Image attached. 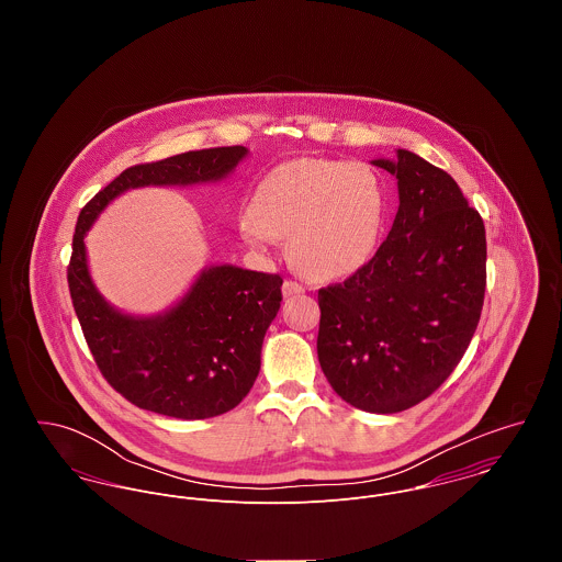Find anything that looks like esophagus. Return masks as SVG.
<instances>
[{"label": "esophagus", "mask_w": 562, "mask_h": 562, "mask_svg": "<svg viewBox=\"0 0 562 562\" xmlns=\"http://www.w3.org/2000/svg\"><path fill=\"white\" fill-rule=\"evenodd\" d=\"M305 292V288L301 285V283H296V281H292V279H288L285 283H283V296L285 299H292V296H299V294H303Z\"/></svg>", "instance_id": "obj_1"}]
</instances>
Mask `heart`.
<instances>
[{
  "instance_id": "b5f03b06",
  "label": "heart",
  "mask_w": 562,
  "mask_h": 562,
  "mask_svg": "<svg viewBox=\"0 0 562 562\" xmlns=\"http://www.w3.org/2000/svg\"><path fill=\"white\" fill-rule=\"evenodd\" d=\"M387 192L363 161L296 158L257 183L240 234L255 248L288 238L292 263L316 281L357 274L374 257L385 227Z\"/></svg>"
}]
</instances>
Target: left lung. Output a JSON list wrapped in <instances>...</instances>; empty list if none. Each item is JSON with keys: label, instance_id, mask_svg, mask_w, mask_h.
I'll use <instances>...</instances> for the list:
<instances>
[{"label": "left lung", "instance_id": "8db88e82", "mask_svg": "<svg viewBox=\"0 0 562 562\" xmlns=\"http://www.w3.org/2000/svg\"><path fill=\"white\" fill-rule=\"evenodd\" d=\"M398 179V214L376 255L322 288L318 359L341 401L398 413L454 372L481 321L486 238L457 181L398 149L374 160Z\"/></svg>", "mask_w": 562, "mask_h": 562}]
</instances>
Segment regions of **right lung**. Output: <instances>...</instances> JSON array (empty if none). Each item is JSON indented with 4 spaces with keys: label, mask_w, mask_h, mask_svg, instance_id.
<instances>
[{
    "label": "right lung",
    "mask_w": 562,
    "mask_h": 562,
    "mask_svg": "<svg viewBox=\"0 0 562 562\" xmlns=\"http://www.w3.org/2000/svg\"><path fill=\"white\" fill-rule=\"evenodd\" d=\"M246 154V147H216L132 166L81 210L67 270L71 301L103 379L140 408L205 419L238 406L259 374L263 335L281 307L283 279L229 263L212 266L168 312L127 316L97 292L83 238L125 190L221 181Z\"/></svg>",
    "instance_id": "obj_1"
}]
</instances>
